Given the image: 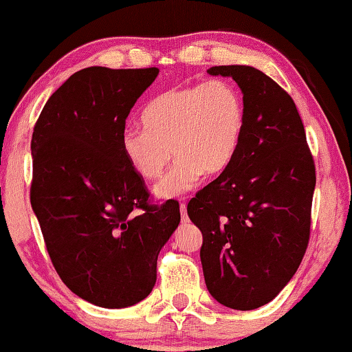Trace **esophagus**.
<instances>
[{
    "mask_svg": "<svg viewBox=\"0 0 352 352\" xmlns=\"http://www.w3.org/2000/svg\"><path fill=\"white\" fill-rule=\"evenodd\" d=\"M180 214H182V221H184V222L188 221V216H186V206H185V203L180 204Z\"/></svg>",
    "mask_w": 352,
    "mask_h": 352,
    "instance_id": "obj_1",
    "label": "esophagus"
}]
</instances>
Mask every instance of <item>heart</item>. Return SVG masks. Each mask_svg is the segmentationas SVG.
Returning a JSON list of instances; mask_svg holds the SVG:
<instances>
[{
  "instance_id": "1",
  "label": "heart",
  "mask_w": 352,
  "mask_h": 352,
  "mask_svg": "<svg viewBox=\"0 0 352 352\" xmlns=\"http://www.w3.org/2000/svg\"><path fill=\"white\" fill-rule=\"evenodd\" d=\"M140 128H124L120 149L138 175L157 179L177 155L173 167L154 186L161 199L177 198L206 175L226 170L234 161L245 110L240 92L224 79L170 89L144 107Z\"/></svg>"
}]
</instances>
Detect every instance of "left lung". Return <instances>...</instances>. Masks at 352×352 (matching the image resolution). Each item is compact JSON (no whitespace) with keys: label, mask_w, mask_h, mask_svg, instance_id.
<instances>
[{"label":"left lung","mask_w":352,"mask_h":352,"mask_svg":"<svg viewBox=\"0 0 352 352\" xmlns=\"http://www.w3.org/2000/svg\"><path fill=\"white\" fill-rule=\"evenodd\" d=\"M243 94L245 128L230 166L188 203L203 234L206 287L219 304L253 310L291 281L310 235L315 166L291 96L260 69L212 66Z\"/></svg>","instance_id":"obj_1"}]
</instances>
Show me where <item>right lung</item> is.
<instances>
[{"label":"right lung","mask_w":352,"mask_h":352,"mask_svg":"<svg viewBox=\"0 0 352 352\" xmlns=\"http://www.w3.org/2000/svg\"><path fill=\"white\" fill-rule=\"evenodd\" d=\"M157 74L84 68L53 92L34 128L30 203L48 255L74 294L104 309L149 296L159 252L180 224L179 203L151 206L120 149L130 110Z\"/></svg>","instance_id":"1"}]
</instances>
